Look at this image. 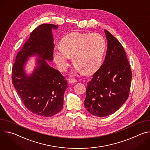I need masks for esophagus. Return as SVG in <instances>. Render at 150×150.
Listing matches in <instances>:
<instances>
[{"label":"esophagus","instance_id":"esophagus-1","mask_svg":"<svg viewBox=\"0 0 150 150\" xmlns=\"http://www.w3.org/2000/svg\"><path fill=\"white\" fill-rule=\"evenodd\" d=\"M68 82L69 83H75L76 82V79L74 78H69L68 79Z\"/></svg>","mask_w":150,"mask_h":150}]
</instances>
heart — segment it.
Segmentation results:
<instances>
[{"label": "heart", "mask_w": 150, "mask_h": 150, "mask_svg": "<svg viewBox=\"0 0 150 150\" xmlns=\"http://www.w3.org/2000/svg\"><path fill=\"white\" fill-rule=\"evenodd\" d=\"M105 50L106 42L102 35L74 32L63 37L60 48L54 51L53 57L62 72L67 71L72 57L76 71L91 74L101 65Z\"/></svg>", "instance_id": "b5f03b06"}]
</instances>
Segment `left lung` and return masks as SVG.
Wrapping results in <instances>:
<instances>
[{"label":"left lung","instance_id":"left-lung-1","mask_svg":"<svg viewBox=\"0 0 150 150\" xmlns=\"http://www.w3.org/2000/svg\"><path fill=\"white\" fill-rule=\"evenodd\" d=\"M108 49L101 67L87 82L84 105L92 115L109 116L116 112L129 95L132 73L120 42L108 30Z\"/></svg>","mask_w":150,"mask_h":150}]
</instances>
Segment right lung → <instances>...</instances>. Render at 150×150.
<instances>
[{
  "mask_svg": "<svg viewBox=\"0 0 150 150\" xmlns=\"http://www.w3.org/2000/svg\"><path fill=\"white\" fill-rule=\"evenodd\" d=\"M54 24H43L35 28L18 53L12 69V81L26 108L42 117H51L63 108V95L68 82L61 73L45 60H52L54 45L52 29ZM35 54L41 59L30 77L23 69L28 57Z\"/></svg>",
  "mask_w": 150,
  "mask_h": 150,
  "instance_id": "add662e5",
  "label": "right lung"
}]
</instances>
